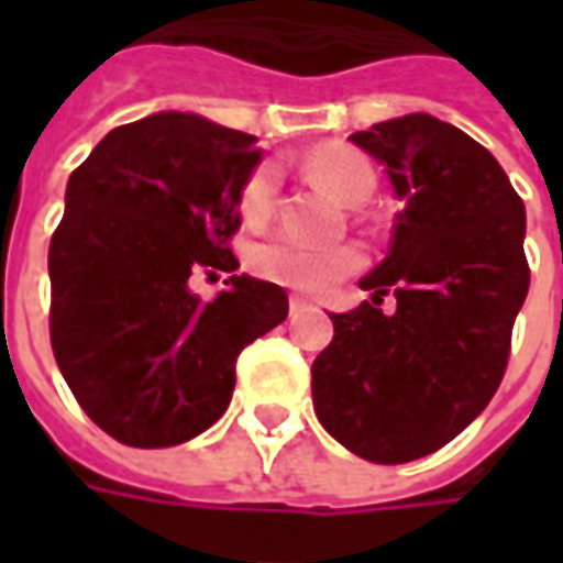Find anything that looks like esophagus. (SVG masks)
Here are the masks:
<instances>
[{
    "instance_id": "obj_1",
    "label": "esophagus",
    "mask_w": 563,
    "mask_h": 563,
    "mask_svg": "<svg viewBox=\"0 0 563 563\" xmlns=\"http://www.w3.org/2000/svg\"><path fill=\"white\" fill-rule=\"evenodd\" d=\"M305 310H310V305H307L305 298H298V295H289V313H292V317H298V313H305Z\"/></svg>"
}]
</instances>
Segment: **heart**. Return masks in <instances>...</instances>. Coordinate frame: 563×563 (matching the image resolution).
I'll list each match as a JSON object with an SVG mask.
<instances>
[{
	"label": "heart",
	"instance_id": "obj_1",
	"mask_svg": "<svg viewBox=\"0 0 563 563\" xmlns=\"http://www.w3.org/2000/svg\"><path fill=\"white\" fill-rule=\"evenodd\" d=\"M305 172L310 180L329 189L343 205H362L377 186V174L371 168V162L362 153L346 147L317 150L305 162ZM274 205H277V168L258 165L241 186V196H238L241 217L246 225H265L274 213ZM362 262L365 256L358 246L305 244L292 234H271L265 241L253 244L246 256V265L256 277L310 295L329 292L334 283L362 268Z\"/></svg>",
	"mask_w": 563,
	"mask_h": 563
}]
</instances>
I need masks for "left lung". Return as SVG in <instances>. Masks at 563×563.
<instances>
[{
  "mask_svg": "<svg viewBox=\"0 0 563 563\" xmlns=\"http://www.w3.org/2000/svg\"><path fill=\"white\" fill-rule=\"evenodd\" d=\"M377 156L404 208L389 256L358 283L374 301L331 313L313 407L338 443L374 464L431 455L483 413L504 379L525 305V205L461 129L407 114L350 135ZM395 291L396 313L378 310Z\"/></svg>",
  "mask_w": 563,
  "mask_h": 563,
  "instance_id": "1",
  "label": "left lung"
}]
</instances>
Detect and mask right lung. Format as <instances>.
<instances>
[{
    "instance_id": "add662e5",
    "label": "right lung",
    "mask_w": 563,
    "mask_h": 563,
    "mask_svg": "<svg viewBox=\"0 0 563 563\" xmlns=\"http://www.w3.org/2000/svg\"><path fill=\"white\" fill-rule=\"evenodd\" d=\"M256 139L196 114L144 117L108 132L68 177L47 253L51 346L80 410L120 443L177 446L232 401L234 362L277 329L289 298L234 274L238 196ZM198 269H225L201 302Z\"/></svg>"
}]
</instances>
